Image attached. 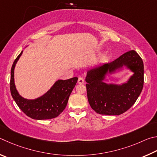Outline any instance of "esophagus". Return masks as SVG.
Listing matches in <instances>:
<instances>
[{
    "label": "esophagus",
    "mask_w": 157,
    "mask_h": 157,
    "mask_svg": "<svg viewBox=\"0 0 157 157\" xmlns=\"http://www.w3.org/2000/svg\"><path fill=\"white\" fill-rule=\"evenodd\" d=\"M78 83L79 84H83L84 83V78L83 77H79L78 79Z\"/></svg>",
    "instance_id": "34e87169"
}]
</instances>
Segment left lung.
<instances>
[{"label": "left lung", "mask_w": 157, "mask_h": 157, "mask_svg": "<svg viewBox=\"0 0 157 157\" xmlns=\"http://www.w3.org/2000/svg\"><path fill=\"white\" fill-rule=\"evenodd\" d=\"M125 66L134 73L128 81L121 85L103 82L108 73H113ZM144 62L134 50L123 54L114 61L98 65L87 71V98L91 108L98 114L120 115L136 102L144 83Z\"/></svg>", "instance_id": "1"}]
</instances>
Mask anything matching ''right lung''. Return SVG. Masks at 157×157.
Here are the masks:
<instances>
[{"mask_svg": "<svg viewBox=\"0 0 157 157\" xmlns=\"http://www.w3.org/2000/svg\"><path fill=\"white\" fill-rule=\"evenodd\" d=\"M23 51L13 62L11 69L10 91L15 102L27 116L36 120L56 118L64 110L71 92L78 81L77 77L67 80H58L45 94L36 99L22 97L16 90L14 83V68Z\"/></svg>", "mask_w": 157, "mask_h": 157, "instance_id": "add662e5", "label": "right lung"}]
</instances>
